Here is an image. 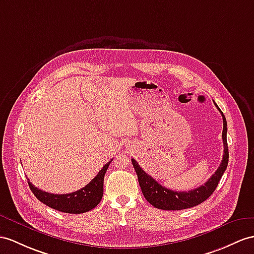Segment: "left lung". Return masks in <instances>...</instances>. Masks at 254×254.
<instances>
[{"instance_id":"obj_1","label":"left lung","mask_w":254,"mask_h":254,"mask_svg":"<svg viewBox=\"0 0 254 254\" xmlns=\"http://www.w3.org/2000/svg\"><path fill=\"white\" fill-rule=\"evenodd\" d=\"M214 104L216 109L220 111L222 119H223V132H222V139H223L224 154L220 167L203 185H200L199 188L189 191H177L166 189L163 185H160L156 180H154L150 175H147L139 166L137 160L133 158L131 159L133 168L135 172H137L142 193H143L145 199L150 202L152 206L162 210H182L195 207L205 201L207 198H209L214 191V190L216 189V187H218L219 181L221 180L222 176H223L224 171L226 170V167L228 164V146L226 140L227 123L223 112H222L220 108L216 106L215 102Z\"/></svg>"}]
</instances>
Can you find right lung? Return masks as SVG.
I'll return each instance as SVG.
<instances>
[{
    "label": "right lung",
    "mask_w": 254,
    "mask_h": 254,
    "mask_svg": "<svg viewBox=\"0 0 254 254\" xmlns=\"http://www.w3.org/2000/svg\"><path fill=\"white\" fill-rule=\"evenodd\" d=\"M111 162L112 159L103 166L99 174L86 187L70 194L47 193L35 188L28 179L29 188L40 201L58 211L74 214L87 212L97 207L98 203L101 201L103 196V179Z\"/></svg>",
    "instance_id": "right-lung-1"
}]
</instances>
